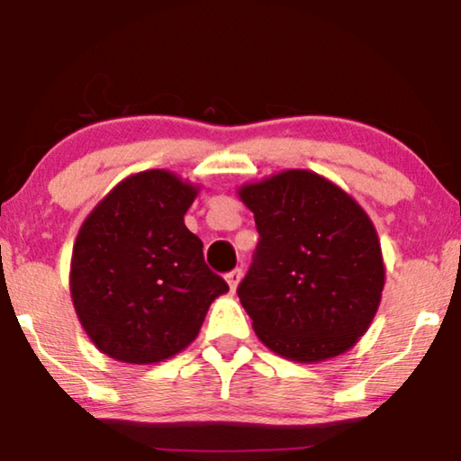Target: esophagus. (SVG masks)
Listing matches in <instances>:
<instances>
[{"mask_svg":"<svg viewBox=\"0 0 461 461\" xmlns=\"http://www.w3.org/2000/svg\"><path fill=\"white\" fill-rule=\"evenodd\" d=\"M225 278H227V285H230V289L236 291L238 283H240V278H242V267H236V270L227 272Z\"/></svg>","mask_w":461,"mask_h":461,"instance_id":"esophagus-1","label":"esophagus"}]
</instances>
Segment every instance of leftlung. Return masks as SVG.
Listing matches in <instances>:
<instances>
[{"mask_svg": "<svg viewBox=\"0 0 461 461\" xmlns=\"http://www.w3.org/2000/svg\"><path fill=\"white\" fill-rule=\"evenodd\" d=\"M259 244L238 298L270 351L312 364L351 348L381 304L385 266L364 208L308 170L244 185Z\"/></svg>", "mask_w": 461, "mask_h": 461, "instance_id": "obj_1", "label": "left lung"}]
</instances>
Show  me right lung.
Segmentation results:
<instances>
[{"label":"right lung","mask_w":461,"mask_h":461,"mask_svg":"<svg viewBox=\"0 0 461 461\" xmlns=\"http://www.w3.org/2000/svg\"><path fill=\"white\" fill-rule=\"evenodd\" d=\"M197 187L167 170L121 180L74 242L69 291L91 342L125 364H157L187 348L208 306L230 291L185 225Z\"/></svg>","instance_id":"right-lung-1"}]
</instances>
